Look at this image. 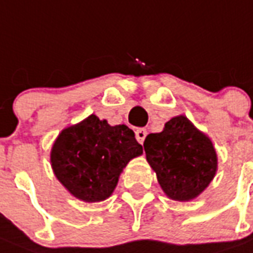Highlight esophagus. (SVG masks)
Wrapping results in <instances>:
<instances>
[{
  "label": "esophagus",
  "mask_w": 253,
  "mask_h": 253,
  "mask_svg": "<svg viewBox=\"0 0 253 253\" xmlns=\"http://www.w3.org/2000/svg\"><path fill=\"white\" fill-rule=\"evenodd\" d=\"M146 136H147V130L146 128H138V130L135 131V138H136V140L139 143H143Z\"/></svg>",
  "instance_id": "obj_1"
}]
</instances>
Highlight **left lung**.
<instances>
[{"label":"left lung","mask_w":253,"mask_h":253,"mask_svg":"<svg viewBox=\"0 0 253 253\" xmlns=\"http://www.w3.org/2000/svg\"><path fill=\"white\" fill-rule=\"evenodd\" d=\"M143 147L169 199H195L216 175L217 154L212 140L184 115L169 119L161 132L148 134Z\"/></svg>","instance_id":"left-lung-1"}]
</instances>
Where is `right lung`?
Here are the masks:
<instances>
[{
  "mask_svg": "<svg viewBox=\"0 0 253 253\" xmlns=\"http://www.w3.org/2000/svg\"><path fill=\"white\" fill-rule=\"evenodd\" d=\"M142 154L143 148L126 125L110 126L91 114L59 132L50 163L55 178L71 195L96 203L111 196L123 169Z\"/></svg>",
  "mask_w": 253,
  "mask_h": 253,
  "instance_id": "obj_1",
  "label": "right lung"
}]
</instances>
